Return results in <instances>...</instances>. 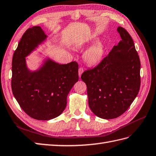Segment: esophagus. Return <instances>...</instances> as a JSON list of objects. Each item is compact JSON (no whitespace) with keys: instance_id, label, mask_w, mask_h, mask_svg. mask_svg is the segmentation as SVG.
I'll list each match as a JSON object with an SVG mask.
<instances>
[{"instance_id":"esophagus-1","label":"esophagus","mask_w":156,"mask_h":156,"mask_svg":"<svg viewBox=\"0 0 156 156\" xmlns=\"http://www.w3.org/2000/svg\"><path fill=\"white\" fill-rule=\"evenodd\" d=\"M83 72V67L79 68V77H81V75Z\"/></svg>"}]
</instances>
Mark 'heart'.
<instances>
[{
    "label": "heart",
    "instance_id": "obj_1",
    "mask_svg": "<svg viewBox=\"0 0 156 156\" xmlns=\"http://www.w3.org/2000/svg\"><path fill=\"white\" fill-rule=\"evenodd\" d=\"M92 40H97V37H93ZM105 52V46L103 43L99 42L90 47L84 54V59L89 65H95L101 59Z\"/></svg>",
    "mask_w": 156,
    "mask_h": 156
}]
</instances>
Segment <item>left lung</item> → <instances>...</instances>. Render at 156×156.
<instances>
[{
	"mask_svg": "<svg viewBox=\"0 0 156 156\" xmlns=\"http://www.w3.org/2000/svg\"><path fill=\"white\" fill-rule=\"evenodd\" d=\"M122 38L108 55L81 75L87 89L90 109L100 118L110 119L126 112L140 91V60L130 34L123 27Z\"/></svg>",
	"mask_w": 156,
	"mask_h": 156,
	"instance_id": "8db88e82",
	"label": "left lung"
}]
</instances>
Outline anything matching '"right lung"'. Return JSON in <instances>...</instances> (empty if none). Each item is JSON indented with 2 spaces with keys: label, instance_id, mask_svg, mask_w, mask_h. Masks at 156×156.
I'll use <instances>...</instances> for the list:
<instances>
[{
  "label": "right lung",
  "instance_id": "right-lung-1",
  "mask_svg": "<svg viewBox=\"0 0 156 156\" xmlns=\"http://www.w3.org/2000/svg\"><path fill=\"white\" fill-rule=\"evenodd\" d=\"M46 38L39 26L27 29L12 61L13 95L24 112L37 120L60 115L66 107L67 95L79 80V66L75 61L60 65L48 58L39 70L30 71L27 67L25 57Z\"/></svg>",
  "mask_w": 156,
  "mask_h": 156
}]
</instances>
